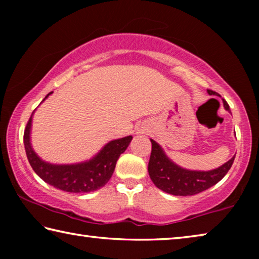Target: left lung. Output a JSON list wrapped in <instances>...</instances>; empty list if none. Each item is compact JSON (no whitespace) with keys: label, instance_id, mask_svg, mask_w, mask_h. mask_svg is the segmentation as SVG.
<instances>
[{"label":"left lung","instance_id":"obj_1","mask_svg":"<svg viewBox=\"0 0 259 259\" xmlns=\"http://www.w3.org/2000/svg\"><path fill=\"white\" fill-rule=\"evenodd\" d=\"M208 94L217 95V93L212 90H208ZM223 103L226 111L231 112L229 104L225 100H223ZM151 143L152 152L150 162H148V174L157 188L172 195H194L216 185L229 172L235 157L234 155L226 163L209 171L188 170L182 168L170 160L163 148L155 140L151 139Z\"/></svg>","mask_w":259,"mask_h":259}]
</instances>
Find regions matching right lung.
<instances>
[{"mask_svg": "<svg viewBox=\"0 0 259 259\" xmlns=\"http://www.w3.org/2000/svg\"><path fill=\"white\" fill-rule=\"evenodd\" d=\"M52 94H48L45 100ZM35 112V111H34ZM34 112L24 133V145L29 164L38 177L58 190L69 193H89L106 185L115 169L116 161L133 139V136L107 143L93 159L73 164H54L43 161L34 152L30 143V130Z\"/></svg>", "mask_w": 259, "mask_h": 259, "instance_id": "right-lung-1", "label": "right lung"}]
</instances>
